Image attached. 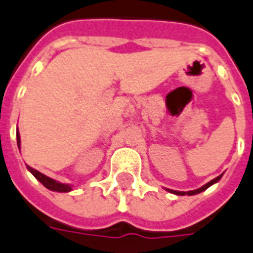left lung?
I'll return each mask as SVG.
<instances>
[{
  "label": "left lung",
  "mask_w": 253,
  "mask_h": 253,
  "mask_svg": "<svg viewBox=\"0 0 253 253\" xmlns=\"http://www.w3.org/2000/svg\"><path fill=\"white\" fill-rule=\"evenodd\" d=\"M220 177H222V174H220V176H218V177H215L214 180H211V181H210V182H208V184H206V185H204L202 188L197 189V190H190V192H177V190H170V189H168V192L173 193V194H177V196H185V194H188V196H193V194H198V193L206 190V189H208L209 186H211L212 184H215L216 181H219Z\"/></svg>",
  "instance_id": "8db88e82"
}]
</instances>
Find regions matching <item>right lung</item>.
Segmentation results:
<instances>
[{
  "mask_svg": "<svg viewBox=\"0 0 253 253\" xmlns=\"http://www.w3.org/2000/svg\"><path fill=\"white\" fill-rule=\"evenodd\" d=\"M17 143H18V147H19V143H21V139H19V132L17 134ZM27 169H29L30 172L33 173L35 178L38 181H41L42 184L44 185L45 188L49 189V190H53V192H69V190H72V186H69L67 184H61V182H57V181L52 180V178H49V177L44 176L43 173H41L39 170L37 169L31 168V167L27 166Z\"/></svg>",
  "mask_w": 253,
  "mask_h": 253,
  "instance_id": "right-lung-1",
  "label": "right lung"
}]
</instances>
